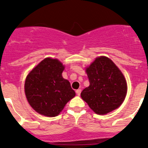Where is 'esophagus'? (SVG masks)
<instances>
[{"label": "esophagus", "mask_w": 148, "mask_h": 148, "mask_svg": "<svg viewBox=\"0 0 148 148\" xmlns=\"http://www.w3.org/2000/svg\"><path fill=\"white\" fill-rule=\"evenodd\" d=\"M75 92H76V94L78 95H81V89H77V90L75 91Z\"/></svg>", "instance_id": "1"}]
</instances>
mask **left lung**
<instances>
[{"label": "left lung", "instance_id": "left-lung-1", "mask_svg": "<svg viewBox=\"0 0 148 148\" xmlns=\"http://www.w3.org/2000/svg\"><path fill=\"white\" fill-rule=\"evenodd\" d=\"M89 86L81 96L97 114H106L118 108L125 100L127 83L124 75L111 59L101 56L86 70Z\"/></svg>", "mask_w": 148, "mask_h": 148}]
</instances>
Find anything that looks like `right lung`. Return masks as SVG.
<instances>
[{
    "mask_svg": "<svg viewBox=\"0 0 148 148\" xmlns=\"http://www.w3.org/2000/svg\"><path fill=\"white\" fill-rule=\"evenodd\" d=\"M64 67L58 59L46 58L26 77L25 93L31 106L40 114L57 116L75 92L62 77Z\"/></svg>",
    "mask_w": 148,
    "mask_h": 148,
    "instance_id": "add662e5",
    "label": "right lung"
}]
</instances>
